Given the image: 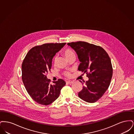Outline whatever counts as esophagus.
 Wrapping results in <instances>:
<instances>
[{
  "label": "esophagus",
  "instance_id": "1",
  "mask_svg": "<svg viewBox=\"0 0 134 134\" xmlns=\"http://www.w3.org/2000/svg\"><path fill=\"white\" fill-rule=\"evenodd\" d=\"M73 82V81H71V80H69V81H67L66 82V83H68V84H72V83Z\"/></svg>",
  "mask_w": 134,
  "mask_h": 134
}]
</instances>
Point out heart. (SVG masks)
Returning <instances> with one entry per match:
<instances>
[{
	"instance_id": "b5f03b06",
	"label": "heart",
	"mask_w": 134,
	"mask_h": 134,
	"mask_svg": "<svg viewBox=\"0 0 134 134\" xmlns=\"http://www.w3.org/2000/svg\"><path fill=\"white\" fill-rule=\"evenodd\" d=\"M63 54H64V56H65V57L68 60L70 57H71L72 56L75 55L74 52L70 49H66L64 50V51H63ZM56 60H57V56H55L54 58V59H53L54 64H55V63L56 62ZM64 75L67 77H70V75H71L70 73L68 72H65Z\"/></svg>"
}]
</instances>
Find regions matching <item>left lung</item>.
Returning <instances> with one entry per match:
<instances>
[{"instance_id":"1","label":"left lung","mask_w":134,"mask_h":134,"mask_svg":"<svg viewBox=\"0 0 134 134\" xmlns=\"http://www.w3.org/2000/svg\"><path fill=\"white\" fill-rule=\"evenodd\" d=\"M67 45L76 52L80 62L78 69L86 73L89 78L78 93V96L86 102H96L110 85L113 76L110 59L100 46L81 41L69 43Z\"/></svg>"}]
</instances>
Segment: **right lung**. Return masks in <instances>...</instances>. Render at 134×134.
<instances>
[{
    "mask_svg": "<svg viewBox=\"0 0 134 134\" xmlns=\"http://www.w3.org/2000/svg\"><path fill=\"white\" fill-rule=\"evenodd\" d=\"M66 44L49 43L33 47L28 52L21 65L22 80L29 94L36 102L47 105L54 102L66 84L59 79L50 84L47 77L51 71L52 59Z\"/></svg>",
    "mask_w": 134,
    "mask_h": 134,
    "instance_id": "right-lung-1",
    "label": "right lung"
}]
</instances>
